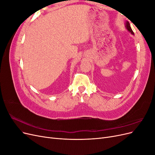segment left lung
Returning <instances> with one entry per match:
<instances>
[{
  "label": "left lung",
  "instance_id": "obj_1",
  "mask_svg": "<svg viewBox=\"0 0 155 155\" xmlns=\"http://www.w3.org/2000/svg\"><path fill=\"white\" fill-rule=\"evenodd\" d=\"M125 27H126L127 30L129 32H130L131 34H132L133 35H134V32H133V31L132 30V29H131L130 24H129V22L128 21H127L126 23H125Z\"/></svg>",
  "mask_w": 155,
  "mask_h": 155
}]
</instances>
